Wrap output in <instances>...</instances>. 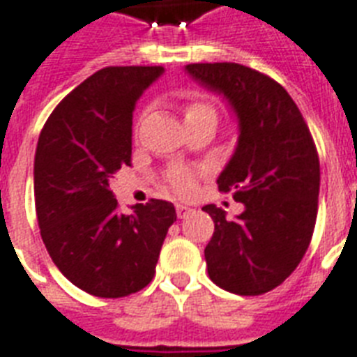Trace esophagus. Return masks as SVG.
Wrapping results in <instances>:
<instances>
[{"instance_id": "34e87169", "label": "esophagus", "mask_w": 357, "mask_h": 357, "mask_svg": "<svg viewBox=\"0 0 357 357\" xmlns=\"http://www.w3.org/2000/svg\"><path fill=\"white\" fill-rule=\"evenodd\" d=\"M176 213H178V217H179V218H185V217H189L190 213H192V209H190L189 206H183V204H178V206H176Z\"/></svg>"}]
</instances>
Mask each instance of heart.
Listing matches in <instances>:
<instances>
[{"instance_id":"heart-1","label":"heart","mask_w":357,"mask_h":357,"mask_svg":"<svg viewBox=\"0 0 357 357\" xmlns=\"http://www.w3.org/2000/svg\"><path fill=\"white\" fill-rule=\"evenodd\" d=\"M200 116H215L217 119V109L202 98H190L189 102L185 103V122L200 119ZM168 183L179 195H189L195 189V174L189 172V170H172L168 174Z\"/></svg>"}]
</instances>
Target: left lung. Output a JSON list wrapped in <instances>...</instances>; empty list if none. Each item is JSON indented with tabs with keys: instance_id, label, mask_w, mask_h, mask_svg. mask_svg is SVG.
<instances>
[{
	"instance_id": "1",
	"label": "left lung",
	"mask_w": 357,
	"mask_h": 357,
	"mask_svg": "<svg viewBox=\"0 0 357 357\" xmlns=\"http://www.w3.org/2000/svg\"><path fill=\"white\" fill-rule=\"evenodd\" d=\"M185 70L222 94L238 119V142L218 190L244 204L235 220L215 204L206 246L207 272L218 287L255 296L287 280L315 229L321 187L319 153L304 116L278 81L237 63H196Z\"/></svg>"
}]
</instances>
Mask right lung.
<instances>
[{"instance_id": "obj_1", "label": "right lung", "mask_w": 357, "mask_h": 357, "mask_svg": "<svg viewBox=\"0 0 357 357\" xmlns=\"http://www.w3.org/2000/svg\"><path fill=\"white\" fill-rule=\"evenodd\" d=\"M162 66H107L53 109L35 153V204L42 241L75 287L120 298L153 280L162 241L176 220L170 202L122 215L109 181L131 167L133 109Z\"/></svg>"}]
</instances>
